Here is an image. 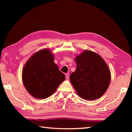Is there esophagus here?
Returning <instances> with one entry per match:
<instances>
[{
  "label": "esophagus",
  "mask_w": 132,
  "mask_h": 132,
  "mask_svg": "<svg viewBox=\"0 0 132 132\" xmlns=\"http://www.w3.org/2000/svg\"><path fill=\"white\" fill-rule=\"evenodd\" d=\"M65 76H66V79H68L69 78V75L67 73V74H65Z\"/></svg>",
  "instance_id": "esophagus-1"
}]
</instances>
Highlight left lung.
<instances>
[{
  "instance_id": "8db88e82",
  "label": "left lung",
  "mask_w": 132,
  "mask_h": 132,
  "mask_svg": "<svg viewBox=\"0 0 132 132\" xmlns=\"http://www.w3.org/2000/svg\"><path fill=\"white\" fill-rule=\"evenodd\" d=\"M76 70L70 80L77 95L86 100L101 97L109 87L111 71L102 57L90 50H84L75 57Z\"/></svg>"
}]
</instances>
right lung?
Here are the masks:
<instances>
[{
	"mask_svg": "<svg viewBox=\"0 0 132 132\" xmlns=\"http://www.w3.org/2000/svg\"><path fill=\"white\" fill-rule=\"evenodd\" d=\"M65 80V76L54 62V55L45 48L29 58L22 71V81L33 97L45 99L52 95Z\"/></svg>",
	"mask_w": 132,
	"mask_h": 132,
	"instance_id": "obj_1",
	"label": "right lung"
}]
</instances>
